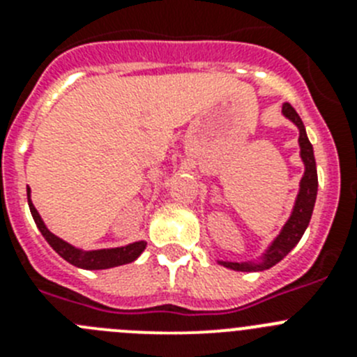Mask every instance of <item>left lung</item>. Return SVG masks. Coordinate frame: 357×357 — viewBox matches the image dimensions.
I'll return each instance as SVG.
<instances>
[{
  "mask_svg": "<svg viewBox=\"0 0 357 357\" xmlns=\"http://www.w3.org/2000/svg\"><path fill=\"white\" fill-rule=\"evenodd\" d=\"M282 112H284L286 118L291 119L296 127L301 128L298 143H301L302 160H304L305 164V173L304 176H302V182H301V193H298V197H296V204H295V209H293L291 218H289L288 223L284 225V229H282V232L279 234V238L273 241V245L270 247L268 254L264 255L263 263L259 264L223 263L227 268H232V270H238V272H261V270H268V268H272L273 264H277L279 261L284 259L296 243L301 241L305 227L309 225L311 214H313L314 200H317V189H318V175H317V162H314L313 144L309 143L307 135H305L304 123H302L301 116L296 114V110L293 109L289 103H284Z\"/></svg>",
  "mask_w": 357,
  "mask_h": 357,
  "instance_id": "8db88e82",
  "label": "left lung"
}]
</instances>
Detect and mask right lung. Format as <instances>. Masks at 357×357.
Instances as JSON below:
<instances>
[{"label": "right lung", "mask_w": 357, "mask_h": 357, "mask_svg": "<svg viewBox=\"0 0 357 357\" xmlns=\"http://www.w3.org/2000/svg\"><path fill=\"white\" fill-rule=\"evenodd\" d=\"M28 206H30V213L36 220V225L39 227L40 234L44 236V239L52 245L53 250L61 255L62 259H66L68 263H71L73 266L84 268V270H105V268L119 266V264H127L135 261L141 255V252L144 250L146 243L137 241L132 243L128 247L121 248H109V250H94V252H80L78 248L71 247L69 243L62 241L61 238H56L55 234H52L46 225L40 220L39 213L33 207V204L30 202V189H28Z\"/></svg>", "instance_id": "obj_1"}]
</instances>
